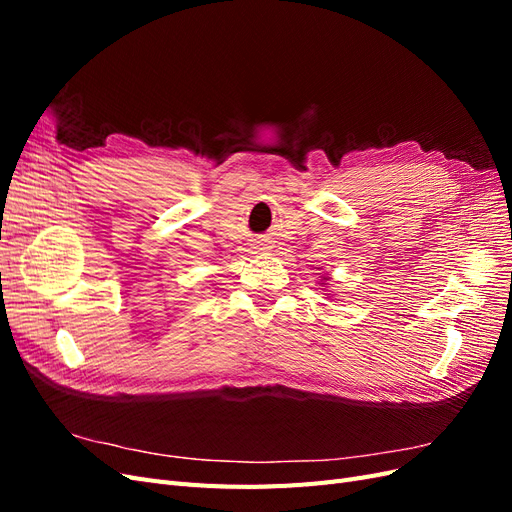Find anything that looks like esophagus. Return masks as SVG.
Returning a JSON list of instances; mask_svg holds the SVG:
<instances>
[{
    "label": "esophagus",
    "instance_id": "obj_1",
    "mask_svg": "<svg viewBox=\"0 0 512 512\" xmlns=\"http://www.w3.org/2000/svg\"><path fill=\"white\" fill-rule=\"evenodd\" d=\"M256 250H262V252H265V250H269V247H267V243H258V245H256Z\"/></svg>",
    "mask_w": 512,
    "mask_h": 512
}]
</instances>
